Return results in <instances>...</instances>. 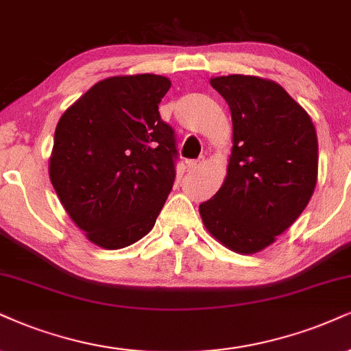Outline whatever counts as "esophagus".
<instances>
[{
    "label": "esophagus",
    "instance_id": "1",
    "mask_svg": "<svg viewBox=\"0 0 351 351\" xmlns=\"http://www.w3.org/2000/svg\"><path fill=\"white\" fill-rule=\"evenodd\" d=\"M200 166H202V161H187V171H190V172L197 171Z\"/></svg>",
    "mask_w": 351,
    "mask_h": 351
}]
</instances>
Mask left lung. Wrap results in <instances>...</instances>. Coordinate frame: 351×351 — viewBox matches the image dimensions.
Listing matches in <instances>:
<instances>
[{"label": "left lung", "mask_w": 351, "mask_h": 351, "mask_svg": "<svg viewBox=\"0 0 351 351\" xmlns=\"http://www.w3.org/2000/svg\"><path fill=\"white\" fill-rule=\"evenodd\" d=\"M228 102L232 149L221 189L200 205L205 228L237 254L261 252L296 221L317 182L313 120L275 81L211 77Z\"/></svg>", "instance_id": "8db88e82"}]
</instances>
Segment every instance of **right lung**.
Returning <instances> with one entry per match:
<instances>
[{
  "label": "right lung",
  "mask_w": 351,
  "mask_h": 351,
  "mask_svg": "<svg viewBox=\"0 0 351 351\" xmlns=\"http://www.w3.org/2000/svg\"><path fill=\"white\" fill-rule=\"evenodd\" d=\"M171 88L159 75L99 81L60 117L50 182L84 236L107 250L153 229L172 190L174 130L158 106Z\"/></svg>",
  "instance_id": "right-lung-1"
}]
</instances>
